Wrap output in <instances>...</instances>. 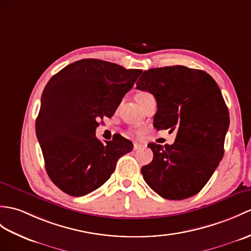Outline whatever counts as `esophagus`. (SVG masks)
I'll return each instance as SVG.
<instances>
[{
    "label": "esophagus",
    "instance_id": "1",
    "mask_svg": "<svg viewBox=\"0 0 251 251\" xmlns=\"http://www.w3.org/2000/svg\"><path fill=\"white\" fill-rule=\"evenodd\" d=\"M141 149H144V145L143 144L138 143V142L133 143V150L137 151V150H141Z\"/></svg>",
    "mask_w": 251,
    "mask_h": 251
}]
</instances>
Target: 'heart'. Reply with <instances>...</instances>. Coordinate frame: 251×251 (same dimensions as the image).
<instances>
[{
  "mask_svg": "<svg viewBox=\"0 0 251 251\" xmlns=\"http://www.w3.org/2000/svg\"><path fill=\"white\" fill-rule=\"evenodd\" d=\"M151 96V94L150 93H148V92H140V93H138V94L136 95V100L138 101V103L140 104V106H141V104L147 100L148 99V97H150Z\"/></svg>",
  "mask_w": 251,
  "mask_h": 251,
  "instance_id": "heart-1",
  "label": "heart"
}]
</instances>
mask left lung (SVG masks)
<instances>
[{
    "label": "left lung",
    "mask_w": 251,
    "mask_h": 251,
    "mask_svg": "<svg viewBox=\"0 0 251 251\" xmlns=\"http://www.w3.org/2000/svg\"><path fill=\"white\" fill-rule=\"evenodd\" d=\"M137 89L156 98V129L177 132L171 145H148L154 157L141 169L144 180L165 199L197 195L225 153L230 118L218 84L205 72L176 65L145 71Z\"/></svg>",
    "instance_id": "1"
}]
</instances>
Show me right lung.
I'll use <instances>...</instances> for the list:
<instances>
[{
  "mask_svg": "<svg viewBox=\"0 0 251 251\" xmlns=\"http://www.w3.org/2000/svg\"><path fill=\"white\" fill-rule=\"evenodd\" d=\"M141 69L96 59L69 64L47 83L36 119V136L46 171L62 191L85 196L111 176L132 143L122 136L102 143L98 121L111 118Z\"/></svg>",
  "mask_w": 251,
  "mask_h": 251,
  "instance_id": "obj_1",
  "label": "right lung"
}]
</instances>
